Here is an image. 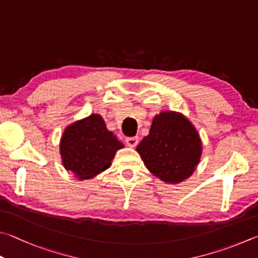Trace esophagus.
I'll return each instance as SVG.
<instances>
[{
	"label": "esophagus",
	"instance_id": "1",
	"mask_svg": "<svg viewBox=\"0 0 258 258\" xmlns=\"http://www.w3.org/2000/svg\"><path fill=\"white\" fill-rule=\"evenodd\" d=\"M125 142H126V144H127V147H130V148H134V147H137L138 143H139V138H138V137L126 138Z\"/></svg>",
	"mask_w": 258,
	"mask_h": 258
}]
</instances>
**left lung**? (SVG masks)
<instances>
[{"instance_id": "left-lung-1", "label": "left lung", "mask_w": 258, "mask_h": 258, "mask_svg": "<svg viewBox=\"0 0 258 258\" xmlns=\"http://www.w3.org/2000/svg\"><path fill=\"white\" fill-rule=\"evenodd\" d=\"M137 151L154 176L177 184L193 174L202 143L188 119L174 111H163L154 117L149 135L140 142Z\"/></svg>"}]
</instances>
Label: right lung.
<instances>
[{
  "instance_id": "obj_1",
  "label": "right lung",
  "mask_w": 258,
  "mask_h": 258,
  "mask_svg": "<svg viewBox=\"0 0 258 258\" xmlns=\"http://www.w3.org/2000/svg\"><path fill=\"white\" fill-rule=\"evenodd\" d=\"M123 147L96 114L68 126L59 145L65 169L80 180L90 179L109 168L116 151Z\"/></svg>"
}]
</instances>
